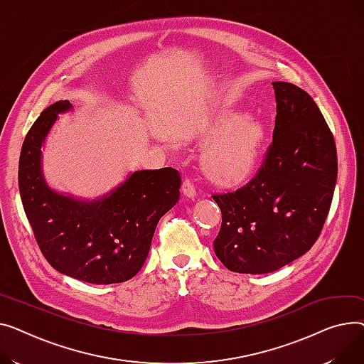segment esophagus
Returning a JSON list of instances; mask_svg holds the SVG:
<instances>
[{
    "mask_svg": "<svg viewBox=\"0 0 364 364\" xmlns=\"http://www.w3.org/2000/svg\"><path fill=\"white\" fill-rule=\"evenodd\" d=\"M182 192L188 198H196L197 197V186L192 182V179L186 178L182 183Z\"/></svg>",
    "mask_w": 364,
    "mask_h": 364,
    "instance_id": "esophagus-1",
    "label": "esophagus"
}]
</instances>
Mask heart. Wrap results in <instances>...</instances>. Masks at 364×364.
<instances>
[{"label":"heart","mask_w":364,"mask_h":364,"mask_svg":"<svg viewBox=\"0 0 364 364\" xmlns=\"http://www.w3.org/2000/svg\"><path fill=\"white\" fill-rule=\"evenodd\" d=\"M213 134L219 136L208 142L201 154L205 175L223 186L245 181L262 157L264 126L241 113H226L218 119Z\"/></svg>","instance_id":"1"}]
</instances>
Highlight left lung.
<instances>
[{
    "label": "left lung",
    "mask_w": 364,
    "mask_h": 364,
    "mask_svg": "<svg viewBox=\"0 0 364 364\" xmlns=\"http://www.w3.org/2000/svg\"><path fill=\"white\" fill-rule=\"evenodd\" d=\"M273 141L262 167L240 189L213 196L222 210L215 252L238 273H270L306 254L336 183L335 139L314 100L288 82H273Z\"/></svg>",
    "instance_id": "8db88e82"
}]
</instances>
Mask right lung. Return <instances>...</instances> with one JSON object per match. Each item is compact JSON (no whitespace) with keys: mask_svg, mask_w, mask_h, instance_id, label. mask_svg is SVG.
<instances>
[{"mask_svg":"<svg viewBox=\"0 0 364 364\" xmlns=\"http://www.w3.org/2000/svg\"><path fill=\"white\" fill-rule=\"evenodd\" d=\"M51 104L29 129L18 160V189L35 240L47 262L75 279L110 285L129 281L142 267L159 220L179 200L176 168L138 170L94 201L51 191L42 176L41 146L58 113Z\"/></svg>","mask_w":364,"mask_h":364,"instance_id":"obj_1","label":"right lung"}]
</instances>
